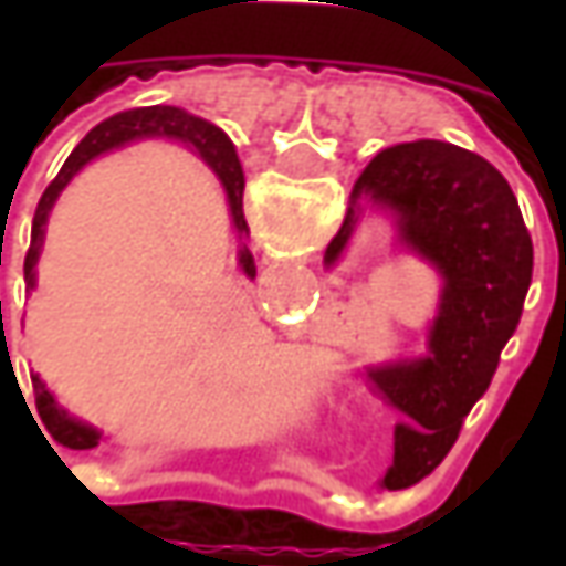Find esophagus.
Returning <instances> with one entry per match:
<instances>
[{
	"label": "esophagus",
	"instance_id": "34e87169",
	"mask_svg": "<svg viewBox=\"0 0 566 566\" xmlns=\"http://www.w3.org/2000/svg\"><path fill=\"white\" fill-rule=\"evenodd\" d=\"M295 485H298V482H295ZM298 489L308 494V489H305V485H298ZM312 497H315L317 504H327V497H331V494H327V491H315V489H312ZM331 513H334V507H331Z\"/></svg>",
	"mask_w": 566,
	"mask_h": 566
}]
</instances>
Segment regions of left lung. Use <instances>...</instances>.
Wrapping results in <instances>:
<instances>
[{"label":"left lung","mask_w":566,"mask_h":566,"mask_svg":"<svg viewBox=\"0 0 566 566\" xmlns=\"http://www.w3.org/2000/svg\"><path fill=\"white\" fill-rule=\"evenodd\" d=\"M368 207L390 213L397 242L441 276L424 356L365 368L368 384L402 412L384 475L387 489H402L444 460L489 390L533 283V239L507 179L447 142L394 144L371 157L324 251L327 268L343 258Z\"/></svg>","instance_id":"1"}]
</instances>
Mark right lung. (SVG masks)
Wrapping results in <instances>:
<instances>
[{
  "label": "right lung",
  "mask_w": 566,
  "mask_h": 566,
  "mask_svg": "<svg viewBox=\"0 0 566 566\" xmlns=\"http://www.w3.org/2000/svg\"><path fill=\"white\" fill-rule=\"evenodd\" d=\"M144 138H169V142H179L191 147L217 172L220 186L227 188L229 213H232V227L239 232V239L249 232L245 213H242L245 172H242L239 154H235V147L227 138V132H220L213 122L201 119V116H191V113L179 109V106H138V109H125V113H116V116H109L106 122H99L97 128H91L87 138L77 144L75 150H72V157L59 169V176L43 191V198L36 205V213H33L31 249H28V258H24V283H28V290L36 286V261H40V251H43L46 220H50V210L59 201L62 188L69 186L94 157L106 154V150H116V147H125V144L132 142H144ZM239 268H242L245 276L254 280V258H251V251L245 245L239 249ZM31 380L36 412H40L46 431L53 434L59 444L72 447V450H91V447L99 444L103 431H97L94 424L81 422L75 416H69L55 402L50 387L40 380V375H31Z\"/></svg>",
  "instance_id": "add662e5"
}]
</instances>
